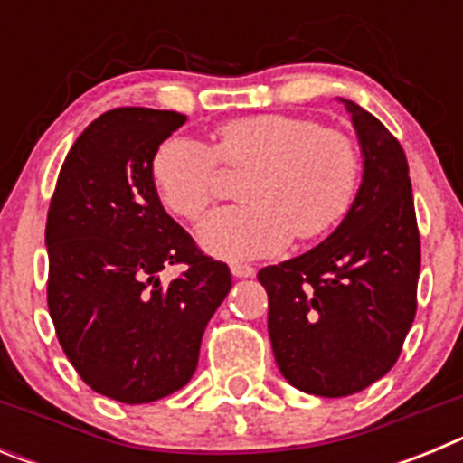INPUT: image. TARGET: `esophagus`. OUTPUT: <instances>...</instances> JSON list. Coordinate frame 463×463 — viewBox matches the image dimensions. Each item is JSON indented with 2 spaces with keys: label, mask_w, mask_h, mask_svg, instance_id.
Instances as JSON below:
<instances>
[{
  "label": "esophagus",
  "mask_w": 463,
  "mask_h": 463,
  "mask_svg": "<svg viewBox=\"0 0 463 463\" xmlns=\"http://www.w3.org/2000/svg\"><path fill=\"white\" fill-rule=\"evenodd\" d=\"M232 276H234V278H252V276H255V269L248 267V264H232Z\"/></svg>",
  "instance_id": "esophagus-1"
}]
</instances>
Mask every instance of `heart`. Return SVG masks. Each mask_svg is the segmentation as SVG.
Here are the masks:
<instances>
[{
  "label": "heart",
  "mask_w": 463,
  "mask_h": 463,
  "mask_svg": "<svg viewBox=\"0 0 463 463\" xmlns=\"http://www.w3.org/2000/svg\"><path fill=\"white\" fill-rule=\"evenodd\" d=\"M218 157L252 165L243 183L248 203L218 208L196 229L203 250L227 261L276 255L294 234H326L353 206L362 171L357 146L338 129L278 113L239 118L220 127L213 148L187 134L159 143L150 174L166 208L199 218L215 199Z\"/></svg>",
  "instance_id": "1"
}]
</instances>
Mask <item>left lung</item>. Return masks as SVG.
<instances>
[{"label": "left lung", "instance_id": "obj_1", "mask_svg": "<svg viewBox=\"0 0 463 463\" xmlns=\"http://www.w3.org/2000/svg\"><path fill=\"white\" fill-rule=\"evenodd\" d=\"M338 101L362 148L353 206L313 250L257 273L278 369L297 390L329 399L366 390L394 366L420 278L406 153L369 110Z\"/></svg>", "mask_w": 463, "mask_h": 463}]
</instances>
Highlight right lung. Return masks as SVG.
<instances>
[{
    "label": "right lung",
    "mask_w": 463,
    "mask_h": 463,
    "mask_svg": "<svg viewBox=\"0 0 463 463\" xmlns=\"http://www.w3.org/2000/svg\"><path fill=\"white\" fill-rule=\"evenodd\" d=\"M187 118L106 110L76 138L48 208V310L64 354L94 392L150 403L190 383L203 329L232 289L162 208L150 162ZM187 263L162 286L158 271Z\"/></svg>",
    "instance_id": "1"
}]
</instances>
